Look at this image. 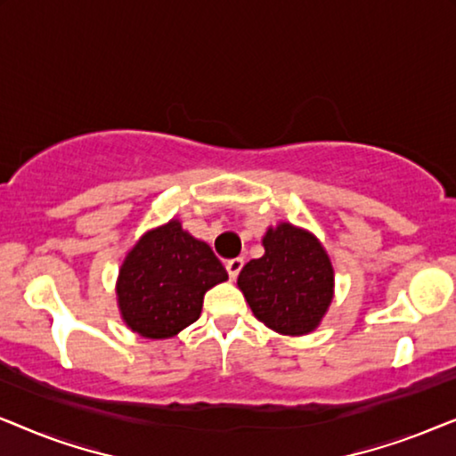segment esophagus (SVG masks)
Here are the masks:
<instances>
[{"label":"esophagus","instance_id":"34e87169","mask_svg":"<svg viewBox=\"0 0 456 456\" xmlns=\"http://www.w3.org/2000/svg\"><path fill=\"white\" fill-rule=\"evenodd\" d=\"M242 265H245V259H242V257H234V259H228L226 261V270H228L230 280H234L236 276H239L240 270H242Z\"/></svg>","mask_w":456,"mask_h":456}]
</instances>
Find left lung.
Instances as JSON below:
<instances>
[{
	"mask_svg": "<svg viewBox=\"0 0 456 456\" xmlns=\"http://www.w3.org/2000/svg\"><path fill=\"white\" fill-rule=\"evenodd\" d=\"M265 255L242 267L239 286L255 317L280 334H307L326 314L334 270L314 234L280 224L264 236Z\"/></svg>",
	"mask_w": 456,
	"mask_h": 456,
	"instance_id": "8db88e82",
	"label": "left lung"
}]
</instances>
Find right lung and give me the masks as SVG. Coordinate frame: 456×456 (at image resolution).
I'll list each match as a JSON object with an SVG mask.
<instances>
[{
    "label": "right lung",
    "mask_w": 456,
    "mask_h": 456,
    "mask_svg": "<svg viewBox=\"0 0 456 456\" xmlns=\"http://www.w3.org/2000/svg\"><path fill=\"white\" fill-rule=\"evenodd\" d=\"M228 280L209 245L180 222L151 230L124 259L118 305L130 330L145 338H170L199 320L205 290Z\"/></svg>",
    "instance_id": "obj_1"
}]
</instances>
